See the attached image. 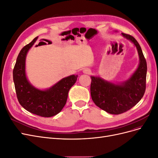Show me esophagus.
Instances as JSON below:
<instances>
[{
  "mask_svg": "<svg viewBox=\"0 0 158 158\" xmlns=\"http://www.w3.org/2000/svg\"><path fill=\"white\" fill-rule=\"evenodd\" d=\"M83 73L84 74H91V70L88 68H85L84 70H83Z\"/></svg>",
  "mask_w": 158,
  "mask_h": 158,
  "instance_id": "esophagus-1",
  "label": "esophagus"
}]
</instances>
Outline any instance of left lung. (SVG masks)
<instances>
[{
  "label": "left lung",
  "mask_w": 158,
  "mask_h": 158,
  "mask_svg": "<svg viewBox=\"0 0 158 158\" xmlns=\"http://www.w3.org/2000/svg\"><path fill=\"white\" fill-rule=\"evenodd\" d=\"M136 47L139 56L137 69L127 80L114 84L99 76H91V96L94 103L110 114H118L127 111L140 102L146 90V60L141 47L132 36L121 33Z\"/></svg>",
  "instance_id": "obj_1"
}]
</instances>
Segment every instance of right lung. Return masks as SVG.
<instances>
[{
    "mask_svg": "<svg viewBox=\"0 0 158 158\" xmlns=\"http://www.w3.org/2000/svg\"><path fill=\"white\" fill-rule=\"evenodd\" d=\"M37 40V37L20 51L13 70V80L17 98L21 106L33 114L50 117L63 109L69 89L75 84L78 76H67L46 89H37L31 85L26 74V59L28 51Z\"/></svg>",
    "mask_w": 158,
    "mask_h": 158,
    "instance_id": "obj_1",
    "label": "right lung"
}]
</instances>
